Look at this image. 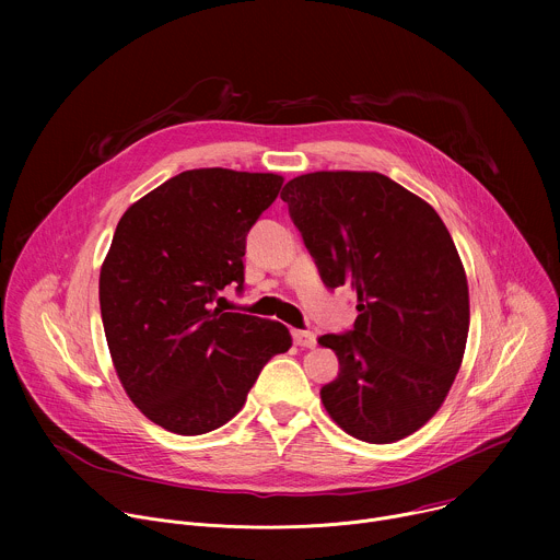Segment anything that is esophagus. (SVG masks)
<instances>
[{
  "label": "esophagus",
  "instance_id": "34e87169",
  "mask_svg": "<svg viewBox=\"0 0 560 560\" xmlns=\"http://www.w3.org/2000/svg\"><path fill=\"white\" fill-rule=\"evenodd\" d=\"M292 339L301 348H314L316 346V337L310 330H292Z\"/></svg>",
  "mask_w": 560,
  "mask_h": 560
}]
</instances>
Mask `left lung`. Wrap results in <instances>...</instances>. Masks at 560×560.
<instances>
[{"instance_id": "left-lung-1", "label": "left lung", "mask_w": 560, "mask_h": 560, "mask_svg": "<svg viewBox=\"0 0 560 560\" xmlns=\"http://www.w3.org/2000/svg\"><path fill=\"white\" fill-rule=\"evenodd\" d=\"M281 199L324 283L348 288L359 316L318 343L339 357L322 387L332 421L365 443H392L443 406L469 330L467 279L436 210L378 173H310Z\"/></svg>"}]
</instances>
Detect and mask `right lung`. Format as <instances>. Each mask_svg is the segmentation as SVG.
I'll list each match as a JSON object with an SVG mask.
<instances>
[{
	"mask_svg": "<svg viewBox=\"0 0 560 560\" xmlns=\"http://www.w3.org/2000/svg\"><path fill=\"white\" fill-rule=\"evenodd\" d=\"M283 177L186 171L117 223L100 275L108 350L130 401L168 432L197 436L244 408L264 365L288 352V328L212 307L244 288L246 236Z\"/></svg>",
	"mask_w": 560,
	"mask_h": 560,
	"instance_id": "obj_1",
	"label": "right lung"
}]
</instances>
